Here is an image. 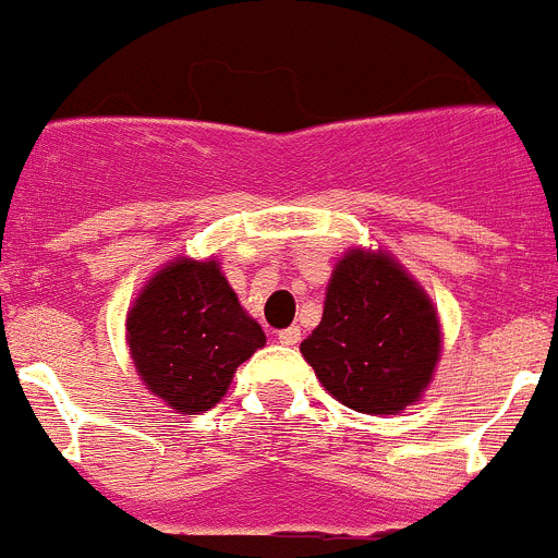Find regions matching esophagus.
<instances>
[{
	"mask_svg": "<svg viewBox=\"0 0 558 558\" xmlns=\"http://www.w3.org/2000/svg\"><path fill=\"white\" fill-rule=\"evenodd\" d=\"M276 340H279V343H282V347H295V343H299V340H302V329H299V327H288V329H282V332L276 335Z\"/></svg>",
	"mask_w": 558,
	"mask_h": 558,
	"instance_id": "1",
	"label": "esophagus"
}]
</instances>
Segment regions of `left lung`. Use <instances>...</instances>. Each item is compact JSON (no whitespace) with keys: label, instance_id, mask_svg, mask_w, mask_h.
I'll list each match as a JSON object with an SVG mask.
<instances>
[{"label":"left lung","instance_id":"1","mask_svg":"<svg viewBox=\"0 0 558 558\" xmlns=\"http://www.w3.org/2000/svg\"><path fill=\"white\" fill-rule=\"evenodd\" d=\"M441 340L436 304L397 256L349 248L329 276L322 324L302 340V354L340 405L397 416L433 383Z\"/></svg>","mask_w":558,"mask_h":558}]
</instances>
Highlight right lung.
Segmentation results:
<instances>
[{
    "instance_id": "1",
    "label": "right lung",
    "mask_w": 558,
    "mask_h": 558,
    "mask_svg": "<svg viewBox=\"0 0 558 558\" xmlns=\"http://www.w3.org/2000/svg\"><path fill=\"white\" fill-rule=\"evenodd\" d=\"M125 340L153 397L184 416L215 408L236 366L265 347L215 256H175L128 307Z\"/></svg>"
}]
</instances>
